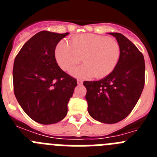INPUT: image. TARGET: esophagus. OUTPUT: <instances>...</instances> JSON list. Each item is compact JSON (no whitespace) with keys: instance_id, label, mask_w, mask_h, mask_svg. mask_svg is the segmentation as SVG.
Here are the masks:
<instances>
[{"instance_id":"34e87169","label":"esophagus","mask_w":157,"mask_h":157,"mask_svg":"<svg viewBox=\"0 0 157 157\" xmlns=\"http://www.w3.org/2000/svg\"><path fill=\"white\" fill-rule=\"evenodd\" d=\"M77 82H78V85H81V84H82V80L79 79V78H78V79L77 80Z\"/></svg>"}]
</instances>
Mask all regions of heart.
I'll list each match as a JSON object with an SVG mask.
<instances>
[{"mask_svg": "<svg viewBox=\"0 0 157 157\" xmlns=\"http://www.w3.org/2000/svg\"><path fill=\"white\" fill-rule=\"evenodd\" d=\"M71 44L59 41L55 48V58L62 70L70 71L83 57L85 63L72 71L76 77H106L116 68L120 59V44L111 37L82 34L72 37Z\"/></svg>", "mask_w": 157, "mask_h": 157, "instance_id": "heart-1", "label": "heart"}]
</instances>
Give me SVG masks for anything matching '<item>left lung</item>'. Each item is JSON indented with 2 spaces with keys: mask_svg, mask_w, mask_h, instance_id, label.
<instances>
[{
  "mask_svg": "<svg viewBox=\"0 0 157 157\" xmlns=\"http://www.w3.org/2000/svg\"><path fill=\"white\" fill-rule=\"evenodd\" d=\"M114 36L120 46L116 68L99 81H84L88 112L104 123H116L132 112L145 85V59L138 48L120 33Z\"/></svg>",
  "mask_w": 157,
  "mask_h": 157,
  "instance_id": "left-lung-1",
  "label": "left lung"
}]
</instances>
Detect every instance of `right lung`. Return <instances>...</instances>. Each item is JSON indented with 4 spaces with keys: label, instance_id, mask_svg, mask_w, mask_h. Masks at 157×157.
Returning a JSON list of instances; mask_svg holds the SVG:
<instances>
[{
    "label": "right lung",
    "instance_id": "obj_1",
    "mask_svg": "<svg viewBox=\"0 0 157 157\" xmlns=\"http://www.w3.org/2000/svg\"><path fill=\"white\" fill-rule=\"evenodd\" d=\"M68 34L38 32L15 58L14 94L26 114L41 124L63 120L77 86L76 78L61 70L55 58L56 45Z\"/></svg>",
    "mask_w": 157,
    "mask_h": 157
}]
</instances>
